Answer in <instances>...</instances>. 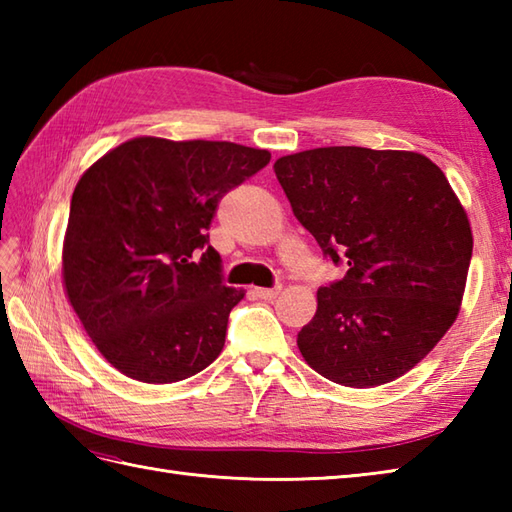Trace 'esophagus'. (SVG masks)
Instances as JSON below:
<instances>
[{
  "mask_svg": "<svg viewBox=\"0 0 512 512\" xmlns=\"http://www.w3.org/2000/svg\"><path fill=\"white\" fill-rule=\"evenodd\" d=\"M279 292H281V284H277L273 288H255V295L264 301H273Z\"/></svg>",
  "mask_w": 512,
  "mask_h": 512,
  "instance_id": "obj_1",
  "label": "esophagus"
}]
</instances>
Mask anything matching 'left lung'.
Instances as JSON below:
<instances>
[{"instance_id": "obj_1", "label": "left lung", "mask_w": 512, "mask_h": 512, "mask_svg": "<svg viewBox=\"0 0 512 512\" xmlns=\"http://www.w3.org/2000/svg\"><path fill=\"white\" fill-rule=\"evenodd\" d=\"M292 213L323 257L347 266L317 290L297 345L345 387H376L420 363L458 317L471 224L447 176L416 151L319 147L275 162Z\"/></svg>"}]
</instances>
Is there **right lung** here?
Segmentation results:
<instances>
[{"mask_svg":"<svg viewBox=\"0 0 512 512\" xmlns=\"http://www.w3.org/2000/svg\"><path fill=\"white\" fill-rule=\"evenodd\" d=\"M270 162L215 140L134 138L83 173L63 242L68 299L105 361L140 383H178L220 356L228 288L209 226L224 195Z\"/></svg>","mask_w":512,"mask_h":512,"instance_id":"add662e5","label":"right lung"}]
</instances>
